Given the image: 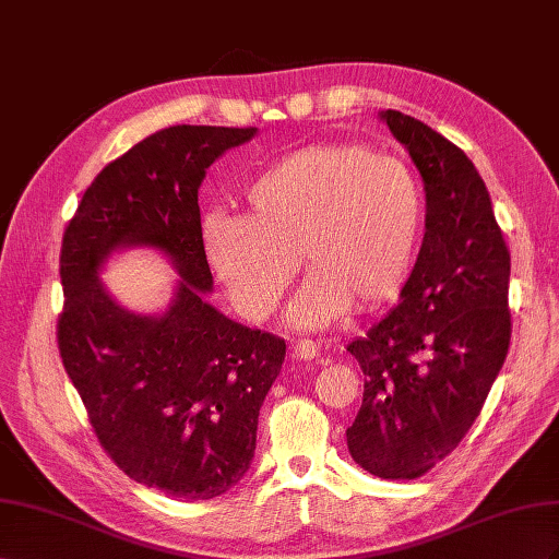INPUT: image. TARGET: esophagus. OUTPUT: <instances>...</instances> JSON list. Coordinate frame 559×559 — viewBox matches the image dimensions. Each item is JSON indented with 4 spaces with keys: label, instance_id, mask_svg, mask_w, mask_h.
<instances>
[{
    "label": "esophagus",
    "instance_id": "esophagus-1",
    "mask_svg": "<svg viewBox=\"0 0 559 559\" xmlns=\"http://www.w3.org/2000/svg\"><path fill=\"white\" fill-rule=\"evenodd\" d=\"M293 356L297 360H313L318 356V346L311 340H297L293 342Z\"/></svg>",
    "mask_w": 559,
    "mask_h": 559
}]
</instances>
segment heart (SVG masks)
<instances>
[{
    "instance_id": "heart-1",
    "label": "heart",
    "mask_w": 559,
    "mask_h": 559,
    "mask_svg": "<svg viewBox=\"0 0 559 559\" xmlns=\"http://www.w3.org/2000/svg\"><path fill=\"white\" fill-rule=\"evenodd\" d=\"M246 213L215 209L201 250L234 307L264 321L299 269H311L288 309L295 328H323L350 307L372 311L401 295L424 225L409 166L358 145H313L262 170Z\"/></svg>"
}]
</instances>
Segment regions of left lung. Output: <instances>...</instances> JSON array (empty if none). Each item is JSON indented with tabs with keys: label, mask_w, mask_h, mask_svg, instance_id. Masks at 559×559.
<instances>
[{
	"label": "left lung",
	"mask_w": 559,
	"mask_h": 559,
	"mask_svg": "<svg viewBox=\"0 0 559 559\" xmlns=\"http://www.w3.org/2000/svg\"><path fill=\"white\" fill-rule=\"evenodd\" d=\"M379 119L421 175L426 234L401 305L346 346L365 377L346 442L368 473L414 480L456 450L503 368L510 252L471 158L403 111Z\"/></svg>",
	"instance_id": "1"
}]
</instances>
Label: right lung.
<instances>
[{
	"label": "right lung",
	"mask_w": 559,
	"mask_h": 559,
	"mask_svg": "<svg viewBox=\"0 0 559 559\" xmlns=\"http://www.w3.org/2000/svg\"><path fill=\"white\" fill-rule=\"evenodd\" d=\"M254 133L182 123L138 142L84 191L60 248L58 348L95 436L131 480L189 501L215 499L248 473L285 358L281 337L205 301L199 187ZM131 245L162 249L183 278L164 314H133L104 290V260Z\"/></svg>",
	"instance_id": "obj_1"
}]
</instances>
